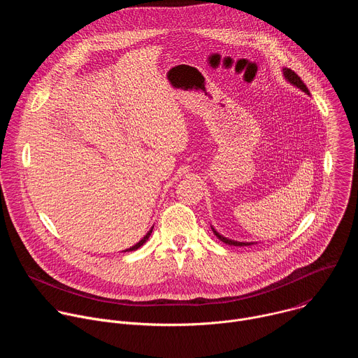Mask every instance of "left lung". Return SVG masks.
<instances>
[{
  "label": "left lung",
  "mask_w": 358,
  "mask_h": 358,
  "mask_svg": "<svg viewBox=\"0 0 358 358\" xmlns=\"http://www.w3.org/2000/svg\"><path fill=\"white\" fill-rule=\"evenodd\" d=\"M283 76H285V79L290 83V85H293V86H296L297 89H300L301 92H304L306 94H310V92H309V89L306 87V85L303 83V80L292 71V69H287V68H283ZM211 229H213V232H214V235L220 239V241H222L224 243H228V245H231V246H249V245H253L255 242H239V241H234V239H229V238H225L224 235H221L220 232H217L215 229H214V227H211Z\"/></svg>",
  "instance_id": "obj_1"
}]
</instances>
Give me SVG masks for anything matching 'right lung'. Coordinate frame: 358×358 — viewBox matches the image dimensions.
Listing matches in <instances>:
<instances>
[{
  "label": "right lung",
  "instance_id": "obj_1",
  "mask_svg": "<svg viewBox=\"0 0 358 358\" xmlns=\"http://www.w3.org/2000/svg\"><path fill=\"white\" fill-rule=\"evenodd\" d=\"M152 228H155V227H151V229L136 243V245H133V246H130V248H127V249H124L123 252H131V250H136V249H138L140 246H143V243H145L147 242V239L150 238V235H151V232H152Z\"/></svg>",
  "mask_w": 358,
  "mask_h": 358
}]
</instances>
